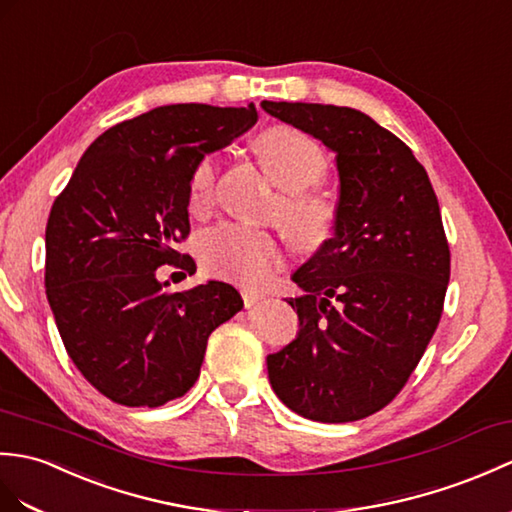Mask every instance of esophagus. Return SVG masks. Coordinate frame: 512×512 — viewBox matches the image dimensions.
Here are the masks:
<instances>
[{"label":"esophagus","mask_w":512,"mask_h":512,"mask_svg":"<svg viewBox=\"0 0 512 512\" xmlns=\"http://www.w3.org/2000/svg\"><path fill=\"white\" fill-rule=\"evenodd\" d=\"M242 299H244L246 307H253L255 303H259L261 299H264V294H261L259 290H255V288H248V285H244V288H242Z\"/></svg>","instance_id":"esophagus-1"}]
</instances>
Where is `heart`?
Returning a JSON list of instances; mask_svg holds the SVG:
<instances>
[{
  "mask_svg": "<svg viewBox=\"0 0 512 512\" xmlns=\"http://www.w3.org/2000/svg\"><path fill=\"white\" fill-rule=\"evenodd\" d=\"M255 150L268 178L283 194L277 220L290 242L303 253H314L334 233L336 205L316 192L327 174V157L314 139L292 126H272L255 139ZM218 161L205 157L189 181V209L205 213L213 202ZM200 264L211 275L264 283L275 272L283 251L275 235L240 224H218L202 233L196 242Z\"/></svg>",
  "mask_w": 512,
  "mask_h": 512,
  "instance_id": "heart-1",
  "label": "heart"
}]
</instances>
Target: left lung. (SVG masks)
I'll use <instances>...</instances> for the list:
<instances>
[{
    "label": "left lung",
    "instance_id": "8db88e82",
    "mask_svg": "<svg viewBox=\"0 0 512 512\" xmlns=\"http://www.w3.org/2000/svg\"><path fill=\"white\" fill-rule=\"evenodd\" d=\"M336 152L334 237L294 272L299 334L268 355L292 412L349 423L399 395L430 344L449 283V244L423 165L390 130L334 104L261 102Z\"/></svg>",
    "mask_w": 512,
    "mask_h": 512
}]
</instances>
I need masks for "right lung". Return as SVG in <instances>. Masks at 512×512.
Instances as JSON below:
<instances>
[{
  "label": "right lung",
  "mask_w": 512,
  "mask_h": 512,
  "mask_svg": "<svg viewBox=\"0 0 512 512\" xmlns=\"http://www.w3.org/2000/svg\"><path fill=\"white\" fill-rule=\"evenodd\" d=\"M257 122L255 104H168L106 130L82 154L45 227V292L71 362L104 397L157 408L200 375L211 331L244 307L209 281L165 292L159 266L189 275V181L205 154Z\"/></svg>",
  "instance_id": "right-lung-1"
}]
</instances>
